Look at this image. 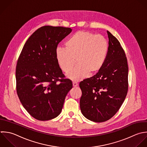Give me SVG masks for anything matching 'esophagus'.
I'll return each instance as SVG.
<instances>
[{"mask_svg":"<svg viewBox=\"0 0 147 147\" xmlns=\"http://www.w3.org/2000/svg\"><path fill=\"white\" fill-rule=\"evenodd\" d=\"M73 85L74 87H77L78 85V84L77 82H73Z\"/></svg>","mask_w":147,"mask_h":147,"instance_id":"1","label":"esophagus"}]
</instances>
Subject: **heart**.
<instances>
[{"instance_id":"1","label":"heart","mask_w":147,"mask_h":147,"mask_svg":"<svg viewBox=\"0 0 147 147\" xmlns=\"http://www.w3.org/2000/svg\"><path fill=\"white\" fill-rule=\"evenodd\" d=\"M65 47L56 49V59L60 68L66 73L73 68L76 59L78 65L67 75L74 81L84 78L88 73L93 75L98 72L104 65L109 49L103 36L85 31L72 35L66 40Z\"/></svg>"}]
</instances>
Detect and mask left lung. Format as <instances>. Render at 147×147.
<instances>
[{"label":"left lung","instance_id":"8db88e82","mask_svg":"<svg viewBox=\"0 0 147 147\" xmlns=\"http://www.w3.org/2000/svg\"><path fill=\"white\" fill-rule=\"evenodd\" d=\"M107 57L101 69L80 83L82 91L80 109L88 120L101 123L119 110L128 89V66L120 43L109 31Z\"/></svg>","mask_w":147,"mask_h":147}]
</instances>
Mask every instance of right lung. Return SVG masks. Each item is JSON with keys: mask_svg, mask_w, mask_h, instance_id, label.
Listing matches in <instances>:
<instances>
[{"mask_svg": "<svg viewBox=\"0 0 147 147\" xmlns=\"http://www.w3.org/2000/svg\"><path fill=\"white\" fill-rule=\"evenodd\" d=\"M71 32L69 27H41L27 39L18 58L17 94L24 109L36 120L57 117L73 88L71 81L64 78L55 56L58 43Z\"/></svg>", "mask_w": 147, "mask_h": 147, "instance_id": "obj_1", "label": "right lung"}]
</instances>
